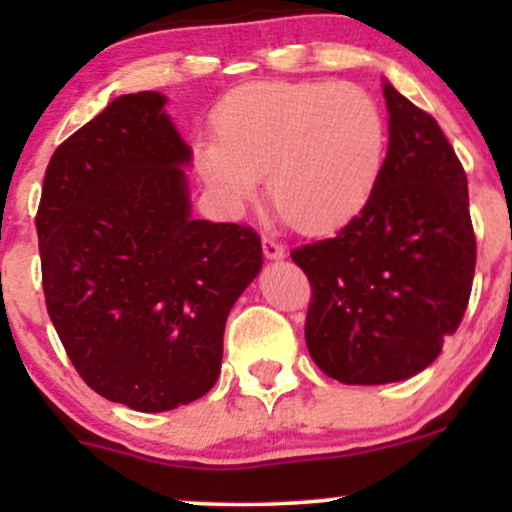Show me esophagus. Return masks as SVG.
I'll return each instance as SVG.
<instances>
[{
	"label": "esophagus",
	"mask_w": 512,
	"mask_h": 512,
	"mask_svg": "<svg viewBox=\"0 0 512 512\" xmlns=\"http://www.w3.org/2000/svg\"><path fill=\"white\" fill-rule=\"evenodd\" d=\"M262 252H264V257H267V260H281V257H286L284 245H281L279 240H274L269 236L262 238Z\"/></svg>",
	"instance_id": "esophagus-1"
}]
</instances>
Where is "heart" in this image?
<instances>
[{
  "instance_id": "1",
  "label": "heart",
  "mask_w": 512,
  "mask_h": 512,
  "mask_svg": "<svg viewBox=\"0 0 512 512\" xmlns=\"http://www.w3.org/2000/svg\"><path fill=\"white\" fill-rule=\"evenodd\" d=\"M216 137L199 142L204 180L231 209L260 192L296 231L330 236L378 190L387 154L380 105L354 84L255 81L216 110Z\"/></svg>"
}]
</instances>
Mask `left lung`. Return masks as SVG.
<instances>
[{"instance_id": "left-lung-1", "label": "left lung", "mask_w": 512, "mask_h": 512, "mask_svg": "<svg viewBox=\"0 0 512 512\" xmlns=\"http://www.w3.org/2000/svg\"><path fill=\"white\" fill-rule=\"evenodd\" d=\"M390 146L368 207L291 252L310 281L305 344L322 373L383 385L431 366L472 293L467 175L438 122L385 84Z\"/></svg>"}]
</instances>
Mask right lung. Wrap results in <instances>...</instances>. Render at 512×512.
<instances>
[{"label":"right lung","mask_w":512,"mask_h":512,"mask_svg":"<svg viewBox=\"0 0 512 512\" xmlns=\"http://www.w3.org/2000/svg\"><path fill=\"white\" fill-rule=\"evenodd\" d=\"M156 91L115 98L57 146L35 231L45 305L76 373L137 411L214 387L223 327L262 269L250 226L190 216V146Z\"/></svg>","instance_id":"right-lung-1"}]
</instances>
